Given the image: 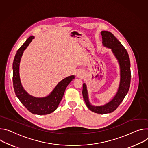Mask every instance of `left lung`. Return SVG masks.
<instances>
[{
	"label": "left lung",
	"instance_id": "8db88e82",
	"mask_svg": "<svg viewBox=\"0 0 148 148\" xmlns=\"http://www.w3.org/2000/svg\"><path fill=\"white\" fill-rule=\"evenodd\" d=\"M101 35L103 44L105 46L112 49L120 64L121 83L119 88L118 93L113 99L106 105L102 106H94L90 105L88 100V92L85 84H83L82 95L86 106L91 111L96 113L105 114L115 110L123 101L129 89L131 73L130 59L126 49L111 32L102 31Z\"/></svg>",
	"mask_w": 148,
	"mask_h": 148
}]
</instances>
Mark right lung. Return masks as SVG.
Masks as SVG:
<instances>
[{
  "mask_svg": "<svg viewBox=\"0 0 148 148\" xmlns=\"http://www.w3.org/2000/svg\"><path fill=\"white\" fill-rule=\"evenodd\" d=\"M34 36H30L16 52L13 63V84L16 95L21 103L32 113L47 114L55 111L63 96L67 86L74 79L71 76L63 79L47 97L37 98L29 95L23 88L19 77V63L23 51L27 47Z\"/></svg>",
  "mask_w": 148,
  "mask_h": 148,
  "instance_id": "right-lung-1",
  "label": "right lung"
}]
</instances>
